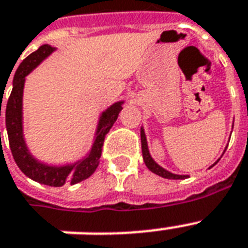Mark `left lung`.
<instances>
[{
	"instance_id": "1",
	"label": "left lung",
	"mask_w": 248,
	"mask_h": 248,
	"mask_svg": "<svg viewBox=\"0 0 248 248\" xmlns=\"http://www.w3.org/2000/svg\"><path fill=\"white\" fill-rule=\"evenodd\" d=\"M140 138H141V152H143V159H144V163L147 166L148 169L151 170L152 172L155 173V175H158L161 177H165V179H172V180H183V179H186L189 177L188 175H177V173H173L171 171H167L166 169H163L162 166H159L158 163L155 162L153 157L151 155V152H149V148H148V141H147V136H145V131H144V127L140 128ZM227 151V147L224 149V152ZM223 152V155H224ZM221 158V157H220ZM220 158L216 161L214 165H211L208 169H211L216 163L219 162Z\"/></svg>"
}]
</instances>
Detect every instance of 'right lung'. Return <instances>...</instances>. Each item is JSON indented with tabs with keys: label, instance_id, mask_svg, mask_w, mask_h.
Returning <instances> with one entry per match:
<instances>
[{
	"label": "right lung",
	"instance_id": "add662e5",
	"mask_svg": "<svg viewBox=\"0 0 248 248\" xmlns=\"http://www.w3.org/2000/svg\"><path fill=\"white\" fill-rule=\"evenodd\" d=\"M56 51V47L45 44L38 47L31 55L27 56L20 65L17 67L13 79V91L10 93L7 105H6V130L9 136L10 149L17 167L21 172L29 179L50 185V186H62L67 184H77L86 180L95 172L100 161L101 148L104 144V138L112 128L122 110L124 101H117L114 104L100 113L97 121L96 130L93 134V140L90 151L85 157L77 159L72 163L64 165H50L37 159L31 153L24 138V124H23V93H24L25 77L40 65L46 58ZM1 117V108H0Z\"/></svg>",
	"mask_w": 248,
	"mask_h": 248
}]
</instances>
